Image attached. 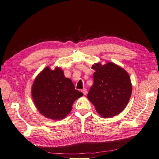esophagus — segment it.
Returning a JSON list of instances; mask_svg holds the SVG:
<instances>
[{"instance_id":"esophagus-1","label":"esophagus","mask_w":159,"mask_h":159,"mask_svg":"<svg viewBox=\"0 0 159 159\" xmlns=\"http://www.w3.org/2000/svg\"><path fill=\"white\" fill-rule=\"evenodd\" d=\"M81 91H82V93H84V95H86V94H87V93H88V91H87V89H86L85 88L83 89L82 90H81Z\"/></svg>"}]
</instances>
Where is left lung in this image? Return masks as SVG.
<instances>
[{
	"label": "left lung",
	"mask_w": 159,
	"mask_h": 159,
	"mask_svg": "<svg viewBox=\"0 0 159 159\" xmlns=\"http://www.w3.org/2000/svg\"><path fill=\"white\" fill-rule=\"evenodd\" d=\"M93 84L88 98L100 116L109 118L121 113L127 105L132 92L127 72L111 62L92 66Z\"/></svg>",
	"instance_id": "left-lung-1"
}]
</instances>
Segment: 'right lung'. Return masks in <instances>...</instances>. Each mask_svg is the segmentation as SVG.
I'll use <instances>...</instances> for the list:
<instances>
[{"mask_svg": "<svg viewBox=\"0 0 159 159\" xmlns=\"http://www.w3.org/2000/svg\"><path fill=\"white\" fill-rule=\"evenodd\" d=\"M32 95L41 114L60 120L70 112L75 100L83 93L75 89L71 80L66 78L60 68L52 71L46 67L34 80Z\"/></svg>", "mask_w": 159, "mask_h": 159, "instance_id": "right-lung-1", "label": "right lung"}]
</instances>
